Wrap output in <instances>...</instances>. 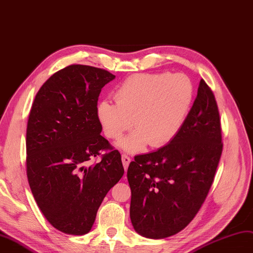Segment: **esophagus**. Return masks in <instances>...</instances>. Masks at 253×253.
<instances>
[{"instance_id": "34e87169", "label": "esophagus", "mask_w": 253, "mask_h": 253, "mask_svg": "<svg viewBox=\"0 0 253 253\" xmlns=\"http://www.w3.org/2000/svg\"><path fill=\"white\" fill-rule=\"evenodd\" d=\"M130 160H131L130 157H128L127 155H122V163H123V166H124L125 171L127 170L129 164H130Z\"/></svg>"}]
</instances>
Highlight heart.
<instances>
[{
    "label": "heart",
    "mask_w": 253,
    "mask_h": 253,
    "mask_svg": "<svg viewBox=\"0 0 253 253\" xmlns=\"http://www.w3.org/2000/svg\"><path fill=\"white\" fill-rule=\"evenodd\" d=\"M192 97V83L183 74H138L116 88V103H98L97 118L103 132L113 140L121 139L132 124L137 128L121 141L126 152H140L147 144L161 147L179 131Z\"/></svg>",
    "instance_id": "b5f03b06"
}]
</instances>
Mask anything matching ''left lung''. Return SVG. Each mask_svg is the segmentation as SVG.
Wrapping results in <instances>:
<instances>
[{"instance_id": "1", "label": "left lung", "mask_w": 253, "mask_h": 253, "mask_svg": "<svg viewBox=\"0 0 253 253\" xmlns=\"http://www.w3.org/2000/svg\"><path fill=\"white\" fill-rule=\"evenodd\" d=\"M218 106L201 79L197 98L179 131L128 167L130 219L140 235L160 239L185 229L204 203L222 153Z\"/></svg>"}]
</instances>
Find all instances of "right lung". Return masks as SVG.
I'll return each mask as SVG.
<instances>
[{
  "label": "right lung",
  "instance_id": "obj_1",
  "mask_svg": "<svg viewBox=\"0 0 253 253\" xmlns=\"http://www.w3.org/2000/svg\"><path fill=\"white\" fill-rule=\"evenodd\" d=\"M115 78L108 70L74 64L38 90L27 127V175L43 216L59 231L84 235L108 191L124 174L121 154L100 134L97 102ZM102 150L107 153L101 155ZM101 156L99 163L89 161Z\"/></svg>",
  "mask_w": 253,
  "mask_h": 253
}]
</instances>
